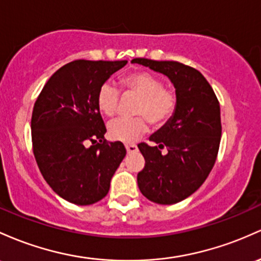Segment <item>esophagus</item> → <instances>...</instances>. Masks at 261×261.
<instances>
[{"instance_id":"obj_1","label":"esophagus","mask_w":261,"mask_h":261,"mask_svg":"<svg viewBox=\"0 0 261 261\" xmlns=\"http://www.w3.org/2000/svg\"><path fill=\"white\" fill-rule=\"evenodd\" d=\"M125 148H126V151H127V153L135 152V151H137V146L136 145H133V144L125 145Z\"/></svg>"}]
</instances>
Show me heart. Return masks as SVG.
Instances as JSON below:
<instances>
[{
  "instance_id": "obj_1",
  "label": "heart",
  "mask_w": 261,
  "mask_h": 261,
  "mask_svg": "<svg viewBox=\"0 0 261 261\" xmlns=\"http://www.w3.org/2000/svg\"><path fill=\"white\" fill-rule=\"evenodd\" d=\"M124 93H135L140 96L134 113L137 116L121 117L111 121L108 126V135L119 142L136 141L147 131L148 121L153 126L167 124L178 107V95L172 89L166 88L163 80L147 71H136L121 79ZM119 90L110 83H104L96 95V107L102 115L113 117L119 110Z\"/></svg>"
}]
</instances>
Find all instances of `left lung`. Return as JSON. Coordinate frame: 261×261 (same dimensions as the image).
Returning a JSON list of instances; mask_svg holds the SVG:
<instances>
[{
    "mask_svg": "<svg viewBox=\"0 0 261 261\" xmlns=\"http://www.w3.org/2000/svg\"><path fill=\"white\" fill-rule=\"evenodd\" d=\"M133 63L167 75L178 95L172 119L150 137L153 146L139 145L145 167L137 173V185L146 198L174 204L198 190L216 163L222 136L219 101L207 79L194 68L146 58Z\"/></svg>",
    "mask_w": 261,
    "mask_h": 261,
    "instance_id": "obj_1",
    "label": "left lung"
}]
</instances>
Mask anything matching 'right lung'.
<instances>
[{"label": "right lung", "mask_w": 261, "mask_h": 261, "mask_svg": "<svg viewBox=\"0 0 261 261\" xmlns=\"http://www.w3.org/2000/svg\"><path fill=\"white\" fill-rule=\"evenodd\" d=\"M127 61H74L45 83L33 107L34 159L58 196L78 205L99 202L126 154L121 142L104 139L96 107L99 88ZM90 142L92 145L87 146Z\"/></svg>", "instance_id": "1"}]
</instances>
